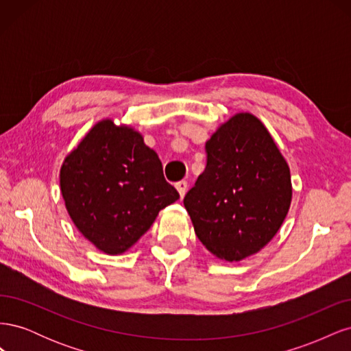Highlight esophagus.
<instances>
[{
	"instance_id": "obj_1",
	"label": "esophagus",
	"mask_w": 351,
	"mask_h": 351,
	"mask_svg": "<svg viewBox=\"0 0 351 351\" xmlns=\"http://www.w3.org/2000/svg\"><path fill=\"white\" fill-rule=\"evenodd\" d=\"M176 189L178 190L180 196L183 197L186 195V192H187V182H186V180H182V182H177L176 183Z\"/></svg>"
}]
</instances>
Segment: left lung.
<instances>
[{
  "mask_svg": "<svg viewBox=\"0 0 351 351\" xmlns=\"http://www.w3.org/2000/svg\"><path fill=\"white\" fill-rule=\"evenodd\" d=\"M206 167L184 196L202 244L237 262L277 234L291 204L290 168L256 117L241 112L210 136Z\"/></svg>",
  "mask_w": 351,
  "mask_h": 351,
  "instance_id": "left-lung-1",
  "label": "left lung"
}]
</instances>
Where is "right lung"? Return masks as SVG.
I'll list each match as a JSON object with an SVG mask.
<instances>
[{"label":"right lung","instance_id":"right-lung-1","mask_svg":"<svg viewBox=\"0 0 351 351\" xmlns=\"http://www.w3.org/2000/svg\"><path fill=\"white\" fill-rule=\"evenodd\" d=\"M60 186L74 226L108 254L132 247L180 197L143 137L111 120L99 121L66 158Z\"/></svg>","mask_w":351,"mask_h":351}]
</instances>
